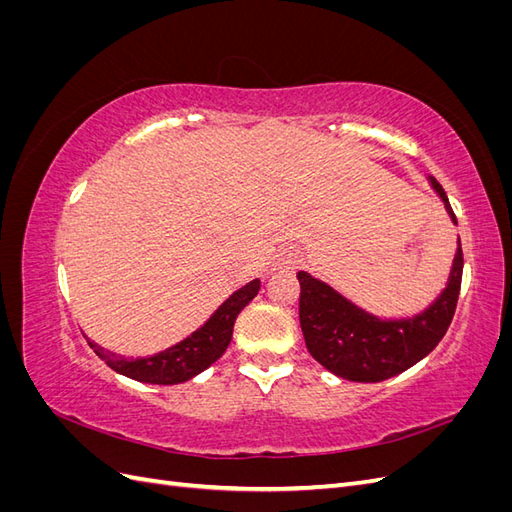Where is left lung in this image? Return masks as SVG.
<instances>
[{"instance_id": "obj_1", "label": "left lung", "mask_w": 512, "mask_h": 512, "mask_svg": "<svg viewBox=\"0 0 512 512\" xmlns=\"http://www.w3.org/2000/svg\"><path fill=\"white\" fill-rule=\"evenodd\" d=\"M429 181L457 224L444 188L433 177ZM461 273L463 252L459 243L446 288L425 312L406 320H380L350 303L329 284L299 271V320L309 354L335 376L352 382H382L401 374L440 344L455 316Z\"/></svg>"}]
</instances>
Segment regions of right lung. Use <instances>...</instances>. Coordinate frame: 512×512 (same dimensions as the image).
I'll list each match as a JSON object with an SVG mask.
<instances>
[{"mask_svg":"<svg viewBox=\"0 0 512 512\" xmlns=\"http://www.w3.org/2000/svg\"><path fill=\"white\" fill-rule=\"evenodd\" d=\"M260 290V280H254L247 286L232 292L230 297L215 309V314L194 331L183 342L175 344L164 352H158L147 359H123L113 352L104 350L102 346L89 342L94 352L106 365L115 369L117 374L128 376L138 382L149 384H179L194 378L200 371H205L211 363H215L228 348L232 339V327L241 309L250 303Z\"/></svg>","mask_w":512,"mask_h":512,"instance_id":"1","label":"right lung"}]
</instances>
